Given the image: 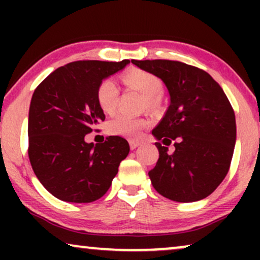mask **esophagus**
<instances>
[{
	"label": "esophagus",
	"instance_id": "esophagus-1",
	"mask_svg": "<svg viewBox=\"0 0 260 260\" xmlns=\"http://www.w3.org/2000/svg\"><path fill=\"white\" fill-rule=\"evenodd\" d=\"M129 144H130V149L131 150H134V149H136L138 145H141V142L140 141H134V140H130L129 141Z\"/></svg>",
	"mask_w": 260,
	"mask_h": 260
}]
</instances>
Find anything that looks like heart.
<instances>
[{"instance_id":"obj_1","label":"heart","mask_w":260,"mask_h":260,"mask_svg":"<svg viewBox=\"0 0 260 260\" xmlns=\"http://www.w3.org/2000/svg\"><path fill=\"white\" fill-rule=\"evenodd\" d=\"M124 83L136 87L145 95L148 106H154L156 98L159 97L163 90V84L159 78L143 71H130L124 74ZM119 90L112 78H105L97 87V102L103 111L111 113L115 111L118 103ZM147 125V122L141 118H135L125 113H118L106 123V131L113 136L137 137Z\"/></svg>"}]
</instances>
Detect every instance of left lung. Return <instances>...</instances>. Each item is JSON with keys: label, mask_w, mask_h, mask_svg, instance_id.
I'll return each mask as SVG.
<instances>
[{"label": "left lung", "mask_w": 260, "mask_h": 260, "mask_svg": "<svg viewBox=\"0 0 260 260\" xmlns=\"http://www.w3.org/2000/svg\"><path fill=\"white\" fill-rule=\"evenodd\" d=\"M165 83L170 104L152 130L159 157L149 172L157 193L176 202L207 198L229 173L237 138L236 116L207 72L173 60H131ZM174 143V152L168 147Z\"/></svg>", "instance_id": "left-lung-1"}]
</instances>
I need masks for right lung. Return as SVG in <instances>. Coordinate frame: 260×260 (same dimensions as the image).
Listing matches in <instances>:
<instances>
[{
  "label": "right lung",
  "mask_w": 260,
  "mask_h": 260,
  "mask_svg": "<svg viewBox=\"0 0 260 260\" xmlns=\"http://www.w3.org/2000/svg\"><path fill=\"white\" fill-rule=\"evenodd\" d=\"M129 62H70L35 88L28 116V156L42 186L59 200L86 204L101 199L129 154V143L119 136H109L104 143L85 142L105 119L97 102L99 83Z\"/></svg>",
  "instance_id": "right-lung-1"
}]
</instances>
